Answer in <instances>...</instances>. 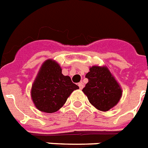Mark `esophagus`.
Returning <instances> with one entry per match:
<instances>
[{
  "instance_id": "34e87169",
  "label": "esophagus",
  "mask_w": 148,
  "mask_h": 148,
  "mask_svg": "<svg viewBox=\"0 0 148 148\" xmlns=\"http://www.w3.org/2000/svg\"><path fill=\"white\" fill-rule=\"evenodd\" d=\"M78 85H79V88H80L81 90H82V89L83 88H84V84H83L82 82H79V84H78Z\"/></svg>"
}]
</instances>
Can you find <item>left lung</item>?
Instances as JSON below:
<instances>
[{"mask_svg":"<svg viewBox=\"0 0 148 148\" xmlns=\"http://www.w3.org/2000/svg\"><path fill=\"white\" fill-rule=\"evenodd\" d=\"M85 77L88 79L83 93L92 106L102 112H107L118 103L122 97V88L106 66H92Z\"/></svg>","mask_w":148,"mask_h":148,"instance_id":"1","label":"left lung"}]
</instances>
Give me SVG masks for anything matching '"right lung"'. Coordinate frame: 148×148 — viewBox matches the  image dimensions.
Instances as JSON below:
<instances>
[{"mask_svg":"<svg viewBox=\"0 0 148 148\" xmlns=\"http://www.w3.org/2000/svg\"><path fill=\"white\" fill-rule=\"evenodd\" d=\"M79 88L70 77L62 74L61 67L56 60L48 59L42 64L33 83L31 99L39 111L54 113L65 104L73 90Z\"/></svg>","mask_w":148,"mask_h":148,"instance_id":"right-lung-1","label":"right lung"}]
</instances>
